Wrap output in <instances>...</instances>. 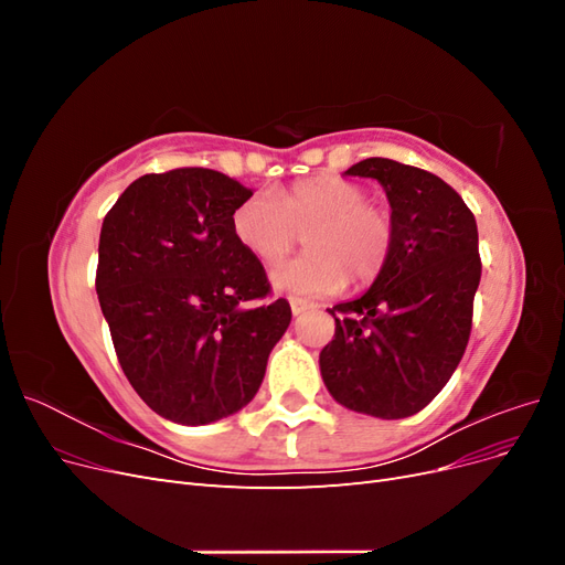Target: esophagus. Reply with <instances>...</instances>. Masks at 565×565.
<instances>
[{"instance_id":"obj_1","label":"esophagus","mask_w":565,"mask_h":565,"mask_svg":"<svg viewBox=\"0 0 565 565\" xmlns=\"http://www.w3.org/2000/svg\"><path fill=\"white\" fill-rule=\"evenodd\" d=\"M289 306H292V313L295 316H301V313H306L309 309H316L313 301H306V299H299V297L289 299Z\"/></svg>"}]
</instances>
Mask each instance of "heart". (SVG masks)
<instances>
[{
  "label": "heart",
  "instance_id": "1",
  "mask_svg": "<svg viewBox=\"0 0 565 565\" xmlns=\"http://www.w3.org/2000/svg\"><path fill=\"white\" fill-rule=\"evenodd\" d=\"M367 188L341 177L295 181L287 191L252 195L233 212V233L254 259L276 264L303 235L306 254L278 264L270 280L282 292L330 295L347 282L370 285L396 247V218Z\"/></svg>",
  "mask_w": 565,
  "mask_h": 565
}]
</instances>
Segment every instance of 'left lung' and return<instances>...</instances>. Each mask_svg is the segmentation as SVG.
Returning <instances> with one entry per match:
<instances>
[{"mask_svg": "<svg viewBox=\"0 0 565 565\" xmlns=\"http://www.w3.org/2000/svg\"><path fill=\"white\" fill-rule=\"evenodd\" d=\"M347 174L377 179L396 218V247L361 299L337 303L320 351L337 403L403 419L448 384L469 344L481 254L473 212L452 185L419 167L367 158Z\"/></svg>", "mask_w": 565, "mask_h": 565, "instance_id": "left-lung-1", "label": "left lung"}]
</instances>
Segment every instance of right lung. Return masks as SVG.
Here are the masks:
<instances>
[{
  "label": "right lung",
  "mask_w": 565,
  "mask_h": 565,
  "mask_svg": "<svg viewBox=\"0 0 565 565\" xmlns=\"http://www.w3.org/2000/svg\"><path fill=\"white\" fill-rule=\"evenodd\" d=\"M247 198L214 169H169L136 179L100 228L96 295L117 361L143 403L177 424L247 405L292 320L233 233Z\"/></svg>",
  "instance_id": "1"
}]
</instances>
